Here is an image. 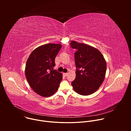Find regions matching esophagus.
<instances>
[{"label": "esophagus", "mask_w": 131, "mask_h": 131, "mask_svg": "<svg viewBox=\"0 0 131 131\" xmlns=\"http://www.w3.org/2000/svg\"><path fill=\"white\" fill-rule=\"evenodd\" d=\"M68 73L67 72V73H63V75L64 76H66L67 75H68Z\"/></svg>", "instance_id": "34e87169"}]
</instances>
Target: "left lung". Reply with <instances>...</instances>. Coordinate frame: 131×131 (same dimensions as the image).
Instances as JSON below:
<instances>
[{"instance_id": "obj_1", "label": "left lung", "mask_w": 131, "mask_h": 131, "mask_svg": "<svg viewBox=\"0 0 131 131\" xmlns=\"http://www.w3.org/2000/svg\"><path fill=\"white\" fill-rule=\"evenodd\" d=\"M74 53L76 67V78L71 85L73 90L81 95H89L95 92L103 83L106 71V62L102 53L90 45L70 42Z\"/></svg>"}]
</instances>
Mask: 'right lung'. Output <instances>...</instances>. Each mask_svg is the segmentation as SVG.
<instances>
[{"mask_svg":"<svg viewBox=\"0 0 131 131\" xmlns=\"http://www.w3.org/2000/svg\"><path fill=\"white\" fill-rule=\"evenodd\" d=\"M62 47L61 44L47 43L34 50L28 58L25 69L30 88L43 97H49L57 92L62 73L53 70L55 59Z\"/></svg>","mask_w":131,"mask_h":131,"instance_id":"add662e5","label":"right lung"}]
</instances>
